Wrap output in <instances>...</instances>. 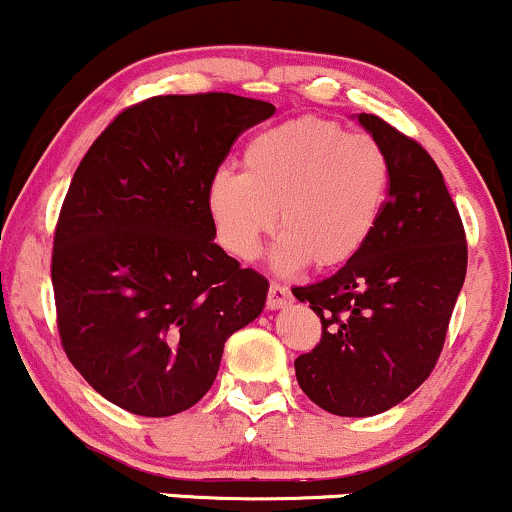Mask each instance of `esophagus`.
Listing matches in <instances>:
<instances>
[{
  "label": "esophagus",
  "instance_id": "esophagus-1",
  "mask_svg": "<svg viewBox=\"0 0 512 512\" xmlns=\"http://www.w3.org/2000/svg\"><path fill=\"white\" fill-rule=\"evenodd\" d=\"M293 303V293L291 288L283 286V283H272L267 293V307L269 310H281V307Z\"/></svg>",
  "mask_w": 512,
  "mask_h": 512
}]
</instances>
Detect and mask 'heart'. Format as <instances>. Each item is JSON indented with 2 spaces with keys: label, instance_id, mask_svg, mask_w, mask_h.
I'll return each instance as SVG.
<instances>
[{
  "label": "heart",
  "instance_id": "b5f03b06",
  "mask_svg": "<svg viewBox=\"0 0 512 512\" xmlns=\"http://www.w3.org/2000/svg\"><path fill=\"white\" fill-rule=\"evenodd\" d=\"M391 186V159L377 138L348 133L319 116L264 128L245 145L243 174L221 169L209 178L207 209L219 243L240 260L272 248L279 272L303 264L338 267L377 231Z\"/></svg>",
  "mask_w": 512,
  "mask_h": 512
}]
</instances>
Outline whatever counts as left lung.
<instances>
[{"instance_id":"1","label":"left lung","mask_w":512,"mask_h":512,"mask_svg":"<svg viewBox=\"0 0 512 512\" xmlns=\"http://www.w3.org/2000/svg\"><path fill=\"white\" fill-rule=\"evenodd\" d=\"M357 121L391 159L384 214L334 276L293 288L322 319L295 377L312 403L341 417L379 415L432 374L467 272L463 221L429 152L379 116Z\"/></svg>"}]
</instances>
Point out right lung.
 <instances>
[{
    "label": "right lung",
    "mask_w": 512,
    "mask_h": 512,
    "mask_svg": "<svg viewBox=\"0 0 512 512\" xmlns=\"http://www.w3.org/2000/svg\"><path fill=\"white\" fill-rule=\"evenodd\" d=\"M274 104L231 92L123 109L73 174L54 231L66 357L109 403L143 417L193 408L224 343L260 317L269 281L214 243L209 178Z\"/></svg>",
    "instance_id": "add662e5"
}]
</instances>
